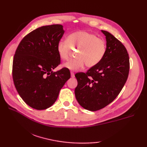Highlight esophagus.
Wrapping results in <instances>:
<instances>
[{"instance_id":"34e87169","label":"esophagus","mask_w":147,"mask_h":147,"mask_svg":"<svg viewBox=\"0 0 147 147\" xmlns=\"http://www.w3.org/2000/svg\"><path fill=\"white\" fill-rule=\"evenodd\" d=\"M71 78H74V73H71Z\"/></svg>"}]
</instances>
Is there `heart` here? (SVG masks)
<instances>
[{
  "mask_svg": "<svg viewBox=\"0 0 147 147\" xmlns=\"http://www.w3.org/2000/svg\"><path fill=\"white\" fill-rule=\"evenodd\" d=\"M105 40L96 35L85 31H79L70 34L67 41L60 40L57 45L58 55L62 60L69 57L71 49H78L76 59H71L62 66L69 70L76 71L82 69L85 64L88 67L98 64L106 52Z\"/></svg>",
  "mask_w": 147,
  "mask_h": 147,
  "instance_id": "b5f03b06",
  "label": "heart"
}]
</instances>
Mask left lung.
<instances>
[{
    "instance_id": "obj_1",
    "label": "left lung",
    "mask_w": 147,
    "mask_h": 147,
    "mask_svg": "<svg viewBox=\"0 0 147 147\" xmlns=\"http://www.w3.org/2000/svg\"><path fill=\"white\" fill-rule=\"evenodd\" d=\"M106 38V52L102 60L85 73L75 74L74 90L78 102L90 111L100 110L117 97L129 71V55L125 47L108 32L101 30Z\"/></svg>"
}]
</instances>
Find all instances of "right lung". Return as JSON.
<instances>
[{
    "instance_id": "obj_1",
    "label": "right lung",
    "mask_w": 147,
    "mask_h": 147,
    "mask_svg": "<svg viewBox=\"0 0 147 147\" xmlns=\"http://www.w3.org/2000/svg\"><path fill=\"white\" fill-rule=\"evenodd\" d=\"M64 33L61 24L40 27L24 36L16 51L12 64L15 87L24 102L36 110L54 104L71 77L67 68L52 71L61 63L57 45Z\"/></svg>"
}]
</instances>
